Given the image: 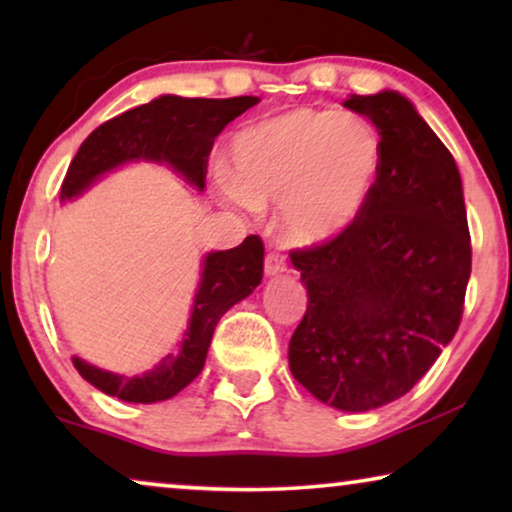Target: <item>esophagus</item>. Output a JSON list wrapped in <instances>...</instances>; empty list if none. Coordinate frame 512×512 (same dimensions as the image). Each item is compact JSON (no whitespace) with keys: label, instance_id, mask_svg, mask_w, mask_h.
<instances>
[{"label":"esophagus","instance_id":"obj_1","mask_svg":"<svg viewBox=\"0 0 512 512\" xmlns=\"http://www.w3.org/2000/svg\"><path fill=\"white\" fill-rule=\"evenodd\" d=\"M284 270H286V256L279 254V251H270V254L265 256V275L272 277Z\"/></svg>","mask_w":512,"mask_h":512}]
</instances>
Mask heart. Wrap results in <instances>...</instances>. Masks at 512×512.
<instances>
[{
    "instance_id": "heart-1",
    "label": "heart",
    "mask_w": 512,
    "mask_h": 512,
    "mask_svg": "<svg viewBox=\"0 0 512 512\" xmlns=\"http://www.w3.org/2000/svg\"><path fill=\"white\" fill-rule=\"evenodd\" d=\"M230 160L233 174L216 172L223 200L282 205L284 235L319 244L359 219L380 179L382 139L354 114L293 109L237 132Z\"/></svg>"
}]
</instances>
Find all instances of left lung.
<instances>
[{"mask_svg":"<svg viewBox=\"0 0 512 512\" xmlns=\"http://www.w3.org/2000/svg\"><path fill=\"white\" fill-rule=\"evenodd\" d=\"M345 107L377 128L382 170L352 226L291 251L307 310L289 366L321 403L366 412L408 394L457 333L471 235L457 163L412 102L382 90Z\"/></svg>","mask_w":512,"mask_h":512,"instance_id":"1","label":"left lung"}]
</instances>
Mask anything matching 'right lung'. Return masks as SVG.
<instances>
[{
    "mask_svg": "<svg viewBox=\"0 0 512 512\" xmlns=\"http://www.w3.org/2000/svg\"><path fill=\"white\" fill-rule=\"evenodd\" d=\"M258 104V97H207L163 95L142 107L102 123L79 146L62 181L60 198L81 195L104 172L128 160L167 163L198 191L205 188L207 158L214 139L226 125ZM263 242L249 235L240 247L214 251L202 261V279L193 300V314L181 349L167 354L156 368L137 377H123L76 359L74 368L104 394L128 403H156L177 396L205 366L209 342L219 319L235 303L247 298L263 279Z\"/></svg>",
    "mask_w": 512,
    "mask_h": 512,
    "instance_id": "obj_1",
    "label": "right lung"
}]
</instances>
